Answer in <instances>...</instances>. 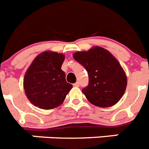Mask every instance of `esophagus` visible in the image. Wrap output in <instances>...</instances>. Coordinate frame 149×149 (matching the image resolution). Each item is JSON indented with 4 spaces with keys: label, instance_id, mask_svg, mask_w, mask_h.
I'll list each match as a JSON object with an SVG mask.
<instances>
[{
    "label": "esophagus",
    "instance_id": "34e87169",
    "mask_svg": "<svg viewBox=\"0 0 149 149\" xmlns=\"http://www.w3.org/2000/svg\"><path fill=\"white\" fill-rule=\"evenodd\" d=\"M74 87H79V85H80V84H79V82H78V81H77V82H76L75 84H74Z\"/></svg>",
    "mask_w": 149,
    "mask_h": 149
}]
</instances>
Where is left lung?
I'll return each mask as SVG.
<instances>
[{"instance_id":"left-lung-1","label":"left lung","mask_w":149,"mask_h":149,"mask_svg":"<svg viewBox=\"0 0 149 149\" xmlns=\"http://www.w3.org/2000/svg\"><path fill=\"white\" fill-rule=\"evenodd\" d=\"M73 57L88 72L89 85L82 92L90 103L107 108L119 102L127 88V77L109 50L95 46L87 51L76 52Z\"/></svg>"}]
</instances>
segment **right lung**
<instances>
[{
	"label": "right lung",
	"instance_id": "right-lung-1",
	"mask_svg": "<svg viewBox=\"0 0 149 149\" xmlns=\"http://www.w3.org/2000/svg\"><path fill=\"white\" fill-rule=\"evenodd\" d=\"M65 58L62 53L44 51L32 61L23 79L25 93L31 104L41 109H53L64 102L73 87L61 69Z\"/></svg>",
	"mask_w": 149,
	"mask_h": 149
}]
</instances>
